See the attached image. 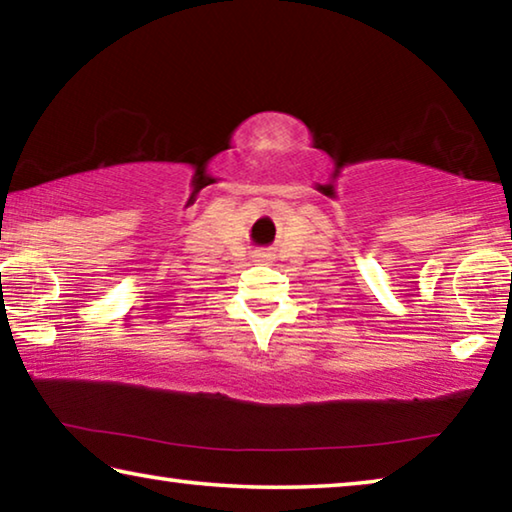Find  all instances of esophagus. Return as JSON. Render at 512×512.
I'll list each match as a JSON object with an SVG mask.
<instances>
[{
	"label": "esophagus",
	"mask_w": 512,
	"mask_h": 512,
	"mask_svg": "<svg viewBox=\"0 0 512 512\" xmlns=\"http://www.w3.org/2000/svg\"><path fill=\"white\" fill-rule=\"evenodd\" d=\"M253 259H255V262H266L268 255H266V253H255V255H253Z\"/></svg>",
	"instance_id": "obj_1"
}]
</instances>
